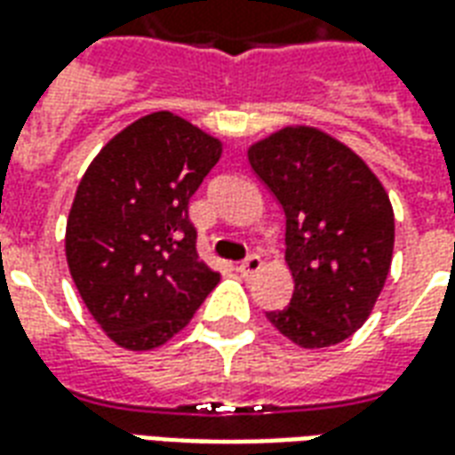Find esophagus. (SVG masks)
Segmentation results:
<instances>
[{
    "mask_svg": "<svg viewBox=\"0 0 455 455\" xmlns=\"http://www.w3.org/2000/svg\"><path fill=\"white\" fill-rule=\"evenodd\" d=\"M260 266H263V263H260V258H258V256H248V258H243L241 263H238L236 270L243 277H248V275H253V273H258V270H260Z\"/></svg>",
    "mask_w": 455,
    "mask_h": 455,
    "instance_id": "34e87169",
    "label": "esophagus"
}]
</instances>
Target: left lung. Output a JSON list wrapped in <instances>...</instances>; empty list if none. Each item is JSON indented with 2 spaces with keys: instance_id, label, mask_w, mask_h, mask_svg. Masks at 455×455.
<instances>
[{
  "instance_id": "left-lung-1",
  "label": "left lung",
  "mask_w": 455,
  "mask_h": 455,
  "mask_svg": "<svg viewBox=\"0 0 455 455\" xmlns=\"http://www.w3.org/2000/svg\"><path fill=\"white\" fill-rule=\"evenodd\" d=\"M248 163L285 212L295 292L267 322L302 348L355 334L387 280L395 214L387 192L348 146L287 126L248 148Z\"/></svg>"
}]
</instances>
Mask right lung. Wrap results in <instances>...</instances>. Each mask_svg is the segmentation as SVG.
<instances>
[{"instance_id":"right-lung-1","label":"right lung","mask_w":455,"mask_h":455,"mask_svg":"<svg viewBox=\"0 0 455 455\" xmlns=\"http://www.w3.org/2000/svg\"><path fill=\"white\" fill-rule=\"evenodd\" d=\"M221 140L170 112L140 116L104 146L75 192L65 256L94 322L121 348H158L185 329L219 273L197 256L189 197Z\"/></svg>"}]
</instances>
